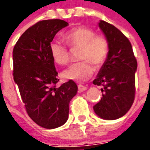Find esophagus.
<instances>
[{
    "mask_svg": "<svg viewBox=\"0 0 150 150\" xmlns=\"http://www.w3.org/2000/svg\"><path fill=\"white\" fill-rule=\"evenodd\" d=\"M78 89L79 92H83L86 91V90H87V87H86V86H83V85H81V84H79V85L78 86Z\"/></svg>",
    "mask_w": 150,
    "mask_h": 150,
    "instance_id": "1",
    "label": "esophagus"
}]
</instances>
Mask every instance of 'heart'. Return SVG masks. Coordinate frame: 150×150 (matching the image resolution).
Segmentation results:
<instances>
[{
    "label": "heart",
    "mask_w": 150,
    "mask_h": 150,
    "mask_svg": "<svg viewBox=\"0 0 150 150\" xmlns=\"http://www.w3.org/2000/svg\"><path fill=\"white\" fill-rule=\"evenodd\" d=\"M65 40L72 48H79L78 59L82 60L72 64L63 71V77L69 80L84 82L91 77L95 66L105 62L108 54V43L103 35H95L94 30L86 27H78L65 34ZM50 52L53 60L59 65L68 63L69 51L65 44L54 40L50 44Z\"/></svg>",
    "instance_id": "1"
}]
</instances>
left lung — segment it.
<instances>
[{"instance_id":"8db88e82","label":"left lung","mask_w":150,"mask_h":150,"mask_svg":"<svg viewBox=\"0 0 150 150\" xmlns=\"http://www.w3.org/2000/svg\"><path fill=\"white\" fill-rule=\"evenodd\" d=\"M98 24L108 43V54L93 81L103 86L104 92L93 108L104 120H115L126 115L134 103L137 63L130 42L121 31L104 21Z\"/></svg>"}]
</instances>
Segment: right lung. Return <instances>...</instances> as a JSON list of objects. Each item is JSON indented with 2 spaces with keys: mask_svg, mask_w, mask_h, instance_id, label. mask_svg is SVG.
I'll list each match as a JSON object with an SVG mask.
<instances>
[{
  "mask_svg": "<svg viewBox=\"0 0 150 150\" xmlns=\"http://www.w3.org/2000/svg\"><path fill=\"white\" fill-rule=\"evenodd\" d=\"M67 26V22L58 19L38 22L22 34L13 48V79L28 115L46 129L65 124L70 101L78 91L72 80L55 87L58 72L49 47L56 33Z\"/></svg>",
  "mask_w": 150,
  "mask_h": 150,
  "instance_id": "obj_1",
  "label": "right lung"
}]
</instances>
